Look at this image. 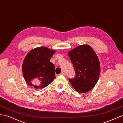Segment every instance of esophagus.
Here are the masks:
<instances>
[{
	"mask_svg": "<svg viewBox=\"0 0 123 123\" xmlns=\"http://www.w3.org/2000/svg\"><path fill=\"white\" fill-rule=\"evenodd\" d=\"M61 74L63 75H66V72H65V71H62V72L61 73Z\"/></svg>",
	"mask_w": 123,
	"mask_h": 123,
	"instance_id": "obj_1",
	"label": "esophagus"
}]
</instances>
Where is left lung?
<instances>
[{
  "label": "left lung",
  "instance_id": "1",
  "mask_svg": "<svg viewBox=\"0 0 123 123\" xmlns=\"http://www.w3.org/2000/svg\"><path fill=\"white\" fill-rule=\"evenodd\" d=\"M74 66L75 77L69 81L76 91L86 92L93 88L100 73V65L96 53L88 45H80L68 53Z\"/></svg>",
  "mask_w": 123,
  "mask_h": 123
}]
</instances>
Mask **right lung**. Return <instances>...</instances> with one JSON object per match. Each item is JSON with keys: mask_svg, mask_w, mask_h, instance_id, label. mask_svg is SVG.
<instances>
[{"mask_svg": "<svg viewBox=\"0 0 123 123\" xmlns=\"http://www.w3.org/2000/svg\"><path fill=\"white\" fill-rule=\"evenodd\" d=\"M55 52L45 47L37 48L26 56L22 66L26 82L35 88H44L54 80L55 66L50 59Z\"/></svg>", "mask_w": 123, "mask_h": 123, "instance_id": "add662e5", "label": "right lung"}]
</instances>
